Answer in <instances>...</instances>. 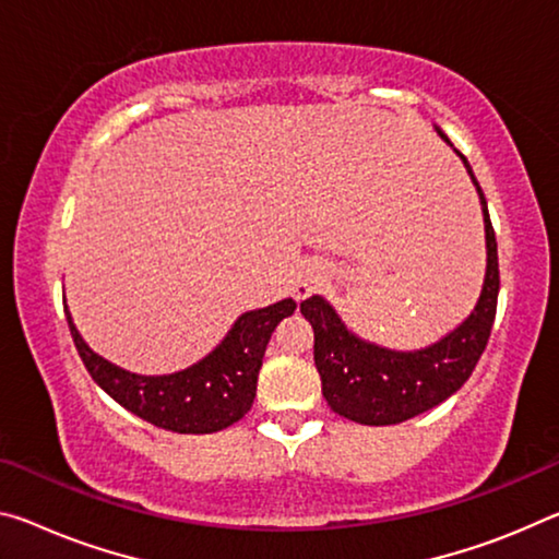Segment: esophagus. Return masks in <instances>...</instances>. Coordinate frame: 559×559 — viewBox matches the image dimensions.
Returning a JSON list of instances; mask_svg holds the SVG:
<instances>
[{"label": "esophagus", "instance_id": "esophagus-1", "mask_svg": "<svg viewBox=\"0 0 559 559\" xmlns=\"http://www.w3.org/2000/svg\"><path fill=\"white\" fill-rule=\"evenodd\" d=\"M323 269L321 265H308V269H304L300 271V276H298V281H296V294H298V298H306V296H311L313 290L321 286L323 283Z\"/></svg>", "mask_w": 559, "mask_h": 559}]
</instances>
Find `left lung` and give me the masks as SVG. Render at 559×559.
Masks as SVG:
<instances>
[{"mask_svg": "<svg viewBox=\"0 0 559 559\" xmlns=\"http://www.w3.org/2000/svg\"><path fill=\"white\" fill-rule=\"evenodd\" d=\"M436 131L450 144V139L438 127ZM457 156L463 158L477 197H480L487 269L475 311L455 331H450L445 338L428 348L407 353L391 350L350 333L325 298L311 296L300 304V313L306 316V321H311L316 333L313 360L321 373L323 397L331 411L343 418L362 425H395L411 420L457 393L465 380L473 376L477 360L483 356L495 323V311H498V241H495L480 183H477L467 158L460 152Z\"/></svg>", "mask_w": 559, "mask_h": 559, "instance_id": "obj_1", "label": "left lung"}]
</instances>
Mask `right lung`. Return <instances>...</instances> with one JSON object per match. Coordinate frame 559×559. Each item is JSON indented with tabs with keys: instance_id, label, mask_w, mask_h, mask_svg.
Listing matches in <instances>:
<instances>
[{
	"instance_id": "add662e5",
	"label": "right lung",
	"mask_w": 559,
	"mask_h": 559,
	"mask_svg": "<svg viewBox=\"0 0 559 559\" xmlns=\"http://www.w3.org/2000/svg\"><path fill=\"white\" fill-rule=\"evenodd\" d=\"M294 311L296 300L283 298L243 313L206 358L171 376L129 373L88 348L69 311L67 323L88 376L102 391L156 428L203 436L228 428L251 411L265 345L276 325Z\"/></svg>"
}]
</instances>
